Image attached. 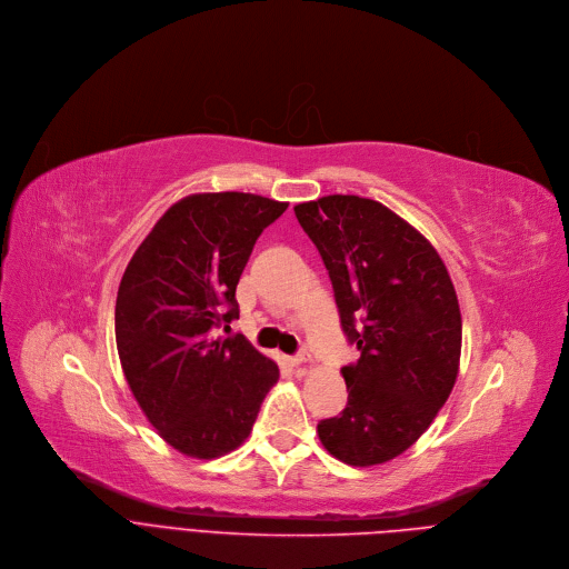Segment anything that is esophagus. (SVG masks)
I'll return each mask as SVG.
<instances>
[{"instance_id":"esophagus-1","label":"esophagus","mask_w":569,"mask_h":569,"mask_svg":"<svg viewBox=\"0 0 569 569\" xmlns=\"http://www.w3.org/2000/svg\"><path fill=\"white\" fill-rule=\"evenodd\" d=\"M288 360H290V366L299 368V366H303V363H308V360H311V353H308V351H299V353L290 356Z\"/></svg>"}]
</instances>
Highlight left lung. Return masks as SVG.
<instances>
[{
  "label": "left lung",
  "mask_w": 569,
  "mask_h": 569,
  "mask_svg": "<svg viewBox=\"0 0 569 569\" xmlns=\"http://www.w3.org/2000/svg\"><path fill=\"white\" fill-rule=\"evenodd\" d=\"M295 216L360 351L340 370L347 408L318 425L320 442L353 468L388 462L418 442L456 383L462 320L451 277L436 247L381 201L327 194L297 203Z\"/></svg>",
  "instance_id": "1"
}]
</instances>
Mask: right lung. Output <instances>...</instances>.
<instances>
[{"label": "right lung", "instance_id": "add662e5", "mask_svg": "<svg viewBox=\"0 0 569 569\" xmlns=\"http://www.w3.org/2000/svg\"><path fill=\"white\" fill-rule=\"evenodd\" d=\"M286 201L251 192L179 199L140 242L120 281L116 342L149 425L177 451L211 460L238 449L279 368L244 336L216 338L238 318L236 286Z\"/></svg>", "mask_w": 569, "mask_h": 569}]
</instances>
